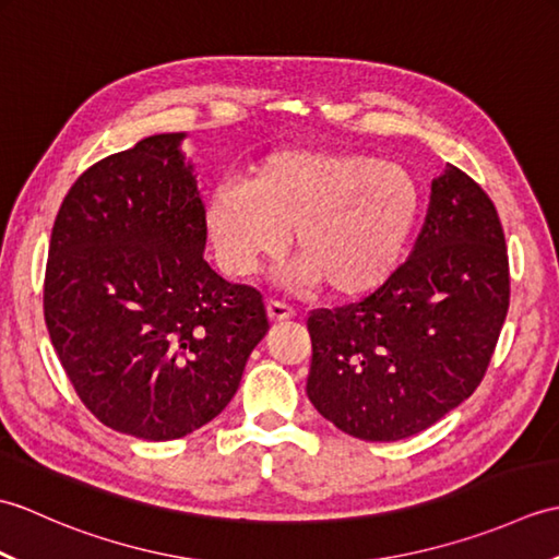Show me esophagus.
Here are the masks:
<instances>
[{
  "instance_id": "esophagus-1",
  "label": "esophagus",
  "mask_w": 559,
  "mask_h": 559,
  "mask_svg": "<svg viewBox=\"0 0 559 559\" xmlns=\"http://www.w3.org/2000/svg\"><path fill=\"white\" fill-rule=\"evenodd\" d=\"M266 312H269V319L271 322H286V319H293L295 317V310L288 305H283L278 300H269L266 305Z\"/></svg>"
}]
</instances>
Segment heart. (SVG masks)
<instances>
[{
  "mask_svg": "<svg viewBox=\"0 0 559 559\" xmlns=\"http://www.w3.org/2000/svg\"><path fill=\"white\" fill-rule=\"evenodd\" d=\"M420 213L408 168L362 151H278L245 185L211 194L204 223L218 264L245 278L278 257L293 228L295 276L338 298L365 295L396 271Z\"/></svg>",
  "mask_w": 559,
  "mask_h": 559,
  "instance_id": "heart-1",
  "label": "heart"
}]
</instances>
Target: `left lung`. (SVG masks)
Wrapping results in <instances>:
<instances>
[{
	"mask_svg": "<svg viewBox=\"0 0 559 559\" xmlns=\"http://www.w3.org/2000/svg\"><path fill=\"white\" fill-rule=\"evenodd\" d=\"M507 310L500 216L476 180L447 165L411 257L365 300L307 317V396L365 442L418 435L478 389Z\"/></svg>",
	"mask_w": 559,
	"mask_h": 559,
	"instance_id": "8db88e82",
	"label": "left lung"
}]
</instances>
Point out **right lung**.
Instances as JSON below:
<instances>
[{
	"label": "right lung",
	"instance_id": "right-lung-1",
	"mask_svg": "<svg viewBox=\"0 0 559 559\" xmlns=\"http://www.w3.org/2000/svg\"><path fill=\"white\" fill-rule=\"evenodd\" d=\"M182 139H141L71 185L43 286L50 341L83 406L151 442L216 418L269 331L261 293L206 264V209Z\"/></svg>",
	"mask_w": 559,
	"mask_h": 559
}]
</instances>
